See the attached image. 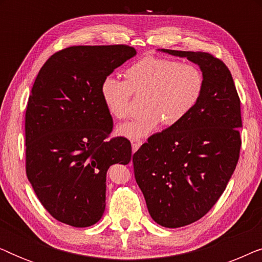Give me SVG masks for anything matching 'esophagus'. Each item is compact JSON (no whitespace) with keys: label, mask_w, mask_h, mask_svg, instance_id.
<instances>
[{"label":"esophagus","mask_w":262,"mask_h":262,"mask_svg":"<svg viewBox=\"0 0 262 262\" xmlns=\"http://www.w3.org/2000/svg\"><path fill=\"white\" fill-rule=\"evenodd\" d=\"M142 141L141 139H132L131 141V145H132V151L134 152H136L137 151V150L139 149V146L142 145Z\"/></svg>","instance_id":"esophagus-1"}]
</instances>
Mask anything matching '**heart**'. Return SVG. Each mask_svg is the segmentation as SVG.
<instances>
[{
  "label": "heart",
  "instance_id": "b5f03b06",
  "mask_svg": "<svg viewBox=\"0 0 262 262\" xmlns=\"http://www.w3.org/2000/svg\"><path fill=\"white\" fill-rule=\"evenodd\" d=\"M125 75L127 81L106 77L100 93L106 110L117 119L128 116L132 95L145 96V113L116 128V135L128 139L146 137L162 121L167 126L181 123L198 105L205 87L200 68L159 57H145Z\"/></svg>",
  "mask_w": 262,
  "mask_h": 262
}]
</instances>
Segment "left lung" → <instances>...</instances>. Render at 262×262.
Masks as SVG:
<instances>
[{
	"label": "left lung",
	"instance_id": "1",
	"mask_svg": "<svg viewBox=\"0 0 262 262\" xmlns=\"http://www.w3.org/2000/svg\"><path fill=\"white\" fill-rule=\"evenodd\" d=\"M159 51L187 58L205 77L188 117L152 135L132 157L150 216L164 228H180L205 216L227 187L241 149V108L222 60L206 52Z\"/></svg>",
	"mask_w": 262,
	"mask_h": 262
}]
</instances>
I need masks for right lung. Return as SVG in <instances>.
Masks as SVG:
<instances>
[{
  "label": "right lung",
  "instance_id": "obj_1",
  "mask_svg": "<svg viewBox=\"0 0 262 262\" xmlns=\"http://www.w3.org/2000/svg\"><path fill=\"white\" fill-rule=\"evenodd\" d=\"M136 50L126 45L71 46L46 60L26 110V174L53 218L76 228L100 221L106 206V174L131 161V143L106 141L112 117L101 83Z\"/></svg>",
  "mask_w": 262,
  "mask_h": 262
}]
</instances>
